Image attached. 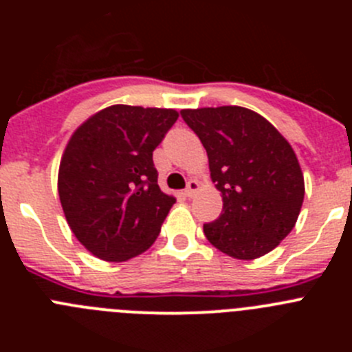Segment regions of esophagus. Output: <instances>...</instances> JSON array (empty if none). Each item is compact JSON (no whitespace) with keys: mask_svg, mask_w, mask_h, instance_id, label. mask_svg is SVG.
I'll list each match as a JSON object with an SVG mask.
<instances>
[{"mask_svg":"<svg viewBox=\"0 0 352 352\" xmlns=\"http://www.w3.org/2000/svg\"><path fill=\"white\" fill-rule=\"evenodd\" d=\"M199 190V183L195 182V179H190V182H188V185H186V188H185V192H183V194L186 195V197H194L195 195V192Z\"/></svg>","mask_w":352,"mask_h":352,"instance_id":"esophagus-1","label":"esophagus"}]
</instances>
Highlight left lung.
I'll list each match as a JSON object with an SVG mask.
<instances>
[{
	"label": "left lung",
	"instance_id": "1",
	"mask_svg": "<svg viewBox=\"0 0 352 352\" xmlns=\"http://www.w3.org/2000/svg\"><path fill=\"white\" fill-rule=\"evenodd\" d=\"M182 116L203 142L222 195V213L204 223V236L229 257L259 259L280 245L301 211L305 182L294 149L247 107L183 109Z\"/></svg>",
	"mask_w": 352,
	"mask_h": 352
}]
</instances>
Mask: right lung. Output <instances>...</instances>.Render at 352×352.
Wrapping results in <instances>:
<instances>
[{
    "label": "right lung",
    "mask_w": 352,
    "mask_h": 352,
    "mask_svg": "<svg viewBox=\"0 0 352 352\" xmlns=\"http://www.w3.org/2000/svg\"><path fill=\"white\" fill-rule=\"evenodd\" d=\"M178 116L174 109L118 104L72 133L58 194L72 232L98 259L123 263L155 243L176 199L158 186L153 151Z\"/></svg>",
    "instance_id": "right-lung-1"
}]
</instances>
